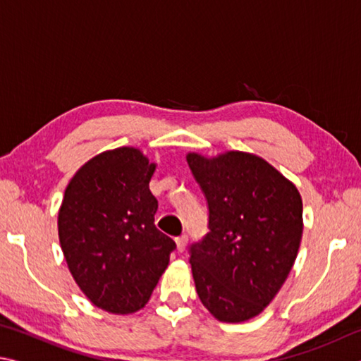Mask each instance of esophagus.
<instances>
[{
    "mask_svg": "<svg viewBox=\"0 0 361 361\" xmlns=\"http://www.w3.org/2000/svg\"><path fill=\"white\" fill-rule=\"evenodd\" d=\"M175 242H176V250H178L180 253L185 252V248H186V245H188V235L183 234V235H180V237H176Z\"/></svg>",
    "mask_w": 361,
    "mask_h": 361,
    "instance_id": "esophagus-1",
    "label": "esophagus"
}]
</instances>
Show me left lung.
Masks as SVG:
<instances>
[{"label": "left lung", "mask_w": 361, "mask_h": 361, "mask_svg": "<svg viewBox=\"0 0 361 361\" xmlns=\"http://www.w3.org/2000/svg\"><path fill=\"white\" fill-rule=\"evenodd\" d=\"M186 161L209 204L210 232L189 248L195 290L216 320L247 322L276 298L295 264L301 194L252 152H188Z\"/></svg>", "instance_id": "obj_1"}]
</instances>
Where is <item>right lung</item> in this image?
I'll list each match as a JSON object with an SVG mask.
<instances>
[{
  "label": "right lung",
  "mask_w": 361,
  "mask_h": 361,
  "mask_svg": "<svg viewBox=\"0 0 361 361\" xmlns=\"http://www.w3.org/2000/svg\"><path fill=\"white\" fill-rule=\"evenodd\" d=\"M156 164L138 148L103 151L78 170L59 210V239L73 279L111 314L145 307L176 248L154 224Z\"/></svg>",
  "instance_id": "right-lung-1"
}]
</instances>
